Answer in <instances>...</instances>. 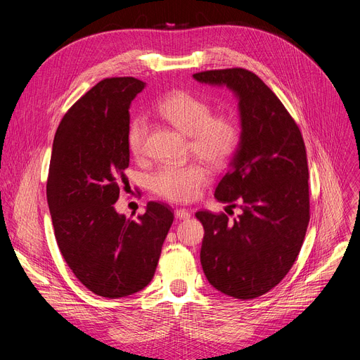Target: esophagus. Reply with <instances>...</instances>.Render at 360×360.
<instances>
[{
  "instance_id": "1",
  "label": "esophagus",
  "mask_w": 360,
  "mask_h": 360,
  "mask_svg": "<svg viewBox=\"0 0 360 360\" xmlns=\"http://www.w3.org/2000/svg\"><path fill=\"white\" fill-rule=\"evenodd\" d=\"M175 217L179 219V220H188L191 217V213L188 212L186 209H176L175 210Z\"/></svg>"
}]
</instances>
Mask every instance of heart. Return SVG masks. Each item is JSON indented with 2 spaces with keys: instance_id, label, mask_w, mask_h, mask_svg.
I'll use <instances>...</instances> for the list:
<instances>
[{
  "instance_id": "b5f03b06",
  "label": "heart",
  "mask_w": 360,
  "mask_h": 360,
  "mask_svg": "<svg viewBox=\"0 0 360 360\" xmlns=\"http://www.w3.org/2000/svg\"><path fill=\"white\" fill-rule=\"evenodd\" d=\"M158 112L182 134L190 136L193 153L213 166L228 162L239 144V127L228 115H212V106L195 94L175 90L165 96ZM147 121L136 117L128 128V147L132 156L146 153ZM209 172L202 163L162 165L148 176V188L155 194L170 201H191L207 182Z\"/></svg>"
}]
</instances>
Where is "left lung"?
Masks as SVG:
<instances>
[{"mask_svg":"<svg viewBox=\"0 0 360 360\" xmlns=\"http://www.w3.org/2000/svg\"><path fill=\"white\" fill-rule=\"evenodd\" d=\"M193 77L226 86L239 101L240 137L214 197L240 214L197 212L204 238L200 259L210 285L235 299H254L283 280L309 223L305 143L280 99L245 68L210 70Z\"/></svg>","mask_w":360,"mask_h":360,"instance_id":"left-lung-1","label":"left lung"}]
</instances>
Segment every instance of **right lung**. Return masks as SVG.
<instances>
[{
    "instance_id": "1",
    "label": "right lung",
    "mask_w": 360,
    "mask_h": 360,
    "mask_svg": "<svg viewBox=\"0 0 360 360\" xmlns=\"http://www.w3.org/2000/svg\"><path fill=\"white\" fill-rule=\"evenodd\" d=\"M146 83L99 82L75 102L55 132L46 198L58 248L93 293L117 299L144 289L155 276L172 226L169 205L150 201L137 220L117 213L129 165V105Z\"/></svg>"
}]
</instances>
